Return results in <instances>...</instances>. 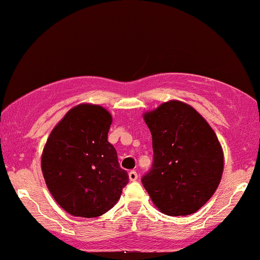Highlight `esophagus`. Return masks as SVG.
Returning a JSON list of instances; mask_svg holds the SVG:
<instances>
[{"mask_svg":"<svg viewBox=\"0 0 260 260\" xmlns=\"http://www.w3.org/2000/svg\"><path fill=\"white\" fill-rule=\"evenodd\" d=\"M128 177H129L131 181H136L137 178H138V174H137L136 171H129V174H128Z\"/></svg>","mask_w":260,"mask_h":260,"instance_id":"esophagus-1","label":"esophagus"}]
</instances>
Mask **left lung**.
<instances>
[{
  "label": "left lung",
  "instance_id": "left-lung-1",
  "mask_svg": "<svg viewBox=\"0 0 260 260\" xmlns=\"http://www.w3.org/2000/svg\"><path fill=\"white\" fill-rule=\"evenodd\" d=\"M153 138V166L142 183L161 213L189 215L215 193L223 153L215 132L192 106L171 100L143 115Z\"/></svg>",
  "mask_w": 260,
  "mask_h": 260
}]
</instances>
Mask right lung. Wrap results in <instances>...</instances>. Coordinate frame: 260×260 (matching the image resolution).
<instances>
[{
    "mask_svg": "<svg viewBox=\"0 0 260 260\" xmlns=\"http://www.w3.org/2000/svg\"><path fill=\"white\" fill-rule=\"evenodd\" d=\"M112 117L106 109L80 104L64 115L47 138L41 170L53 199L73 216L96 217L120 199L128 183L107 140Z\"/></svg>",
    "mask_w": 260,
    "mask_h": 260,
    "instance_id": "right-lung-1",
    "label": "right lung"
}]
</instances>
